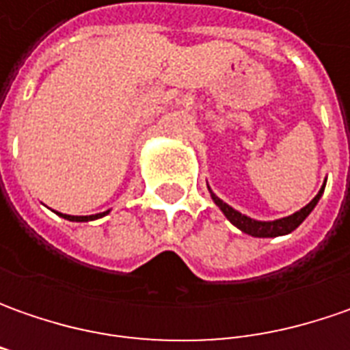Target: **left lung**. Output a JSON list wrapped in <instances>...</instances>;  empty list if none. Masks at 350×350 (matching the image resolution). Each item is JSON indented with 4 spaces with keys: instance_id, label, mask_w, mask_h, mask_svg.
Listing matches in <instances>:
<instances>
[{
    "instance_id": "1",
    "label": "left lung",
    "mask_w": 350,
    "mask_h": 350,
    "mask_svg": "<svg viewBox=\"0 0 350 350\" xmlns=\"http://www.w3.org/2000/svg\"><path fill=\"white\" fill-rule=\"evenodd\" d=\"M323 189H325V185L319 189V193L314 196V200H312L310 204H306L304 208H300L298 212H294L292 216L280 218V220H275V222H259V220H251V218H247V216L239 214V212L232 208V206H228V204H226L224 200H220V198L214 195L212 191H210V195H212V200L216 202V206L226 214V218L234 224L235 228H239L243 234L253 235V237H276V235H286L290 234V232H294V230H296V228H298V226L308 218V214L316 208L317 200H319L321 195H323Z\"/></svg>"
}]
</instances>
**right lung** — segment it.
<instances>
[{
    "label": "right lung",
    "instance_id": "obj_1",
    "mask_svg": "<svg viewBox=\"0 0 350 350\" xmlns=\"http://www.w3.org/2000/svg\"><path fill=\"white\" fill-rule=\"evenodd\" d=\"M109 212V210H107ZM107 212H103V214H107ZM103 214H95V216H70V214H60L62 218H66V220H70V222H89V220H95V218H101Z\"/></svg>",
    "mask_w": 350,
    "mask_h": 350
}]
</instances>
